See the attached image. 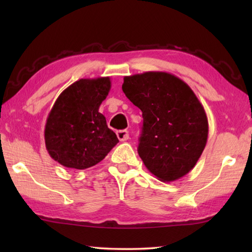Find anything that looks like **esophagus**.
Returning <instances> with one entry per match:
<instances>
[{"label":"esophagus","mask_w":252,"mask_h":252,"mask_svg":"<svg viewBox=\"0 0 252 252\" xmlns=\"http://www.w3.org/2000/svg\"><path fill=\"white\" fill-rule=\"evenodd\" d=\"M117 135H118V139L120 140V141H126V140L129 139V131L120 130L117 132Z\"/></svg>","instance_id":"esophagus-1"}]
</instances>
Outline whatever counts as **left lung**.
Segmentation results:
<instances>
[{
	"label": "left lung",
	"instance_id": "left-lung-1",
	"mask_svg": "<svg viewBox=\"0 0 252 252\" xmlns=\"http://www.w3.org/2000/svg\"><path fill=\"white\" fill-rule=\"evenodd\" d=\"M122 90L142 111L138 153L144 165L163 182L186 176L207 144L208 119L185 81L167 72L125 76Z\"/></svg>",
	"mask_w": 252,
	"mask_h": 252
}]
</instances>
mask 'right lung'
<instances>
[{"instance_id":"right-lung-1","label":"right lung","mask_w":252,"mask_h":252,"mask_svg":"<svg viewBox=\"0 0 252 252\" xmlns=\"http://www.w3.org/2000/svg\"><path fill=\"white\" fill-rule=\"evenodd\" d=\"M110 89L109 76L80 79L59 95L44 130L46 150L53 160L66 168L88 169L119 142L99 112Z\"/></svg>"}]
</instances>
